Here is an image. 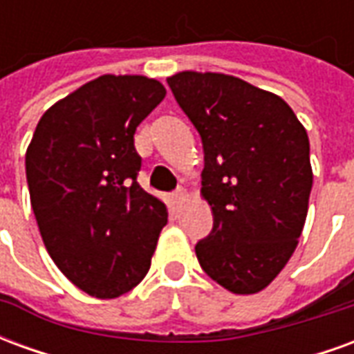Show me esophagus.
Returning <instances> with one entry per match:
<instances>
[{
  "mask_svg": "<svg viewBox=\"0 0 354 354\" xmlns=\"http://www.w3.org/2000/svg\"><path fill=\"white\" fill-rule=\"evenodd\" d=\"M172 201H174V205H176V207H182V203L185 201L184 189H178L176 193H172Z\"/></svg>",
  "mask_w": 354,
  "mask_h": 354,
  "instance_id": "1",
  "label": "esophagus"
}]
</instances>
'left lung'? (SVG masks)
Returning a JSON list of instances; mask_svg holds the SVG:
<instances>
[{
	"instance_id": "8db88e82",
	"label": "left lung",
	"mask_w": 354,
	"mask_h": 354,
	"mask_svg": "<svg viewBox=\"0 0 354 354\" xmlns=\"http://www.w3.org/2000/svg\"><path fill=\"white\" fill-rule=\"evenodd\" d=\"M205 151L201 195L214 227L195 246L203 271L233 294L269 286L304 231L309 136L281 96L214 72L167 77Z\"/></svg>"
}]
</instances>
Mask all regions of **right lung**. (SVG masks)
Listing matches in <instances>:
<instances>
[{"label":"right lung","instance_id":"1","mask_svg":"<svg viewBox=\"0 0 354 354\" xmlns=\"http://www.w3.org/2000/svg\"><path fill=\"white\" fill-rule=\"evenodd\" d=\"M165 87L146 75H100L53 104L26 149V180L47 252L98 299L146 277L167 205L136 182L134 132Z\"/></svg>","mask_w":354,"mask_h":354}]
</instances>
